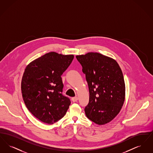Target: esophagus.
<instances>
[{
    "mask_svg": "<svg viewBox=\"0 0 153 153\" xmlns=\"http://www.w3.org/2000/svg\"><path fill=\"white\" fill-rule=\"evenodd\" d=\"M72 102H77V101L78 100V97H77V96L74 97H72Z\"/></svg>",
    "mask_w": 153,
    "mask_h": 153,
    "instance_id": "1",
    "label": "esophagus"
}]
</instances>
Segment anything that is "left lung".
<instances>
[{
    "mask_svg": "<svg viewBox=\"0 0 153 153\" xmlns=\"http://www.w3.org/2000/svg\"><path fill=\"white\" fill-rule=\"evenodd\" d=\"M76 57L82 67L89 88L85 115L97 124L108 123L123 105L125 83L122 71L115 59L100 53L90 52Z\"/></svg>",
    "mask_w": 153,
    "mask_h": 153,
    "instance_id": "left-lung-1",
    "label": "left lung"
}]
</instances>
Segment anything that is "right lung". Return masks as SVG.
<instances>
[{"mask_svg": "<svg viewBox=\"0 0 153 153\" xmlns=\"http://www.w3.org/2000/svg\"><path fill=\"white\" fill-rule=\"evenodd\" d=\"M73 55L52 51L31 62L22 77L21 91L30 112L41 122L53 124L64 117L71 104L62 94L61 75L70 65Z\"/></svg>", "mask_w": 153, "mask_h": 153, "instance_id": "right-lung-1", "label": "right lung"}]
</instances>
